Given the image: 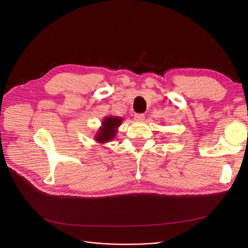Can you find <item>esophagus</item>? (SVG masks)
Listing matches in <instances>:
<instances>
[{"label":"esophagus","instance_id":"1","mask_svg":"<svg viewBox=\"0 0 248 248\" xmlns=\"http://www.w3.org/2000/svg\"><path fill=\"white\" fill-rule=\"evenodd\" d=\"M135 120L138 122H142L145 120V115L142 113H136L135 114Z\"/></svg>","mask_w":248,"mask_h":248}]
</instances>
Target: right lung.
Segmentation results:
<instances>
[{"label": "right lung", "instance_id": "obj_1", "mask_svg": "<svg viewBox=\"0 0 248 248\" xmlns=\"http://www.w3.org/2000/svg\"><path fill=\"white\" fill-rule=\"evenodd\" d=\"M124 119L120 116L108 115L103 117L101 122V126L97 129L96 135L94 136V140L99 144H106L113 140L119 131V127L122 124Z\"/></svg>", "mask_w": 248, "mask_h": 248}]
</instances>
